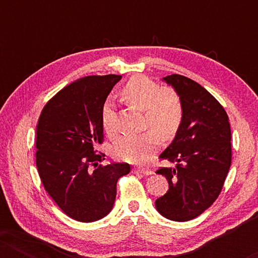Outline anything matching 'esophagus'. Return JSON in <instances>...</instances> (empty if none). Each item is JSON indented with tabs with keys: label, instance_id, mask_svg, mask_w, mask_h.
<instances>
[{
	"label": "esophagus",
	"instance_id": "obj_1",
	"mask_svg": "<svg viewBox=\"0 0 258 258\" xmlns=\"http://www.w3.org/2000/svg\"><path fill=\"white\" fill-rule=\"evenodd\" d=\"M134 171L141 172V174H144V175H150L151 174L150 170H148V169H144V168H136V169H134Z\"/></svg>",
	"mask_w": 258,
	"mask_h": 258
}]
</instances>
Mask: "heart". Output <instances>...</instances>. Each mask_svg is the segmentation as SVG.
<instances>
[{
	"label": "heart",
	"instance_id": "heart-1",
	"mask_svg": "<svg viewBox=\"0 0 258 258\" xmlns=\"http://www.w3.org/2000/svg\"><path fill=\"white\" fill-rule=\"evenodd\" d=\"M121 96L126 104L144 111V126L153 130L119 137L114 146V154L124 161L141 163L157 148L158 136L168 141L178 132L183 119L181 97L171 88H161L143 75L133 76L123 87ZM101 118L104 132L115 136L117 125L111 104H104Z\"/></svg>",
	"mask_w": 258,
	"mask_h": 258
}]
</instances>
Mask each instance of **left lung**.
Masks as SVG:
<instances>
[{"label": "left lung", "instance_id": "8db88e82", "mask_svg": "<svg viewBox=\"0 0 258 258\" xmlns=\"http://www.w3.org/2000/svg\"><path fill=\"white\" fill-rule=\"evenodd\" d=\"M163 81L181 97L183 119L160 155L175 167L156 171L167 178L169 190L155 207L168 220L185 222L207 210L223 188L231 164L230 123L220 102L195 81L177 74Z\"/></svg>", "mask_w": 258, "mask_h": 258}]
</instances>
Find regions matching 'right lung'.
<instances>
[{
  "label": "right lung",
  "instance_id": "obj_1",
  "mask_svg": "<svg viewBox=\"0 0 258 258\" xmlns=\"http://www.w3.org/2000/svg\"><path fill=\"white\" fill-rule=\"evenodd\" d=\"M121 75L86 76L59 90L36 125V167L44 189L73 220L90 223L110 213L116 183L128 163L98 164L103 141L102 109Z\"/></svg>",
  "mask_w": 258,
  "mask_h": 258
}]
</instances>
